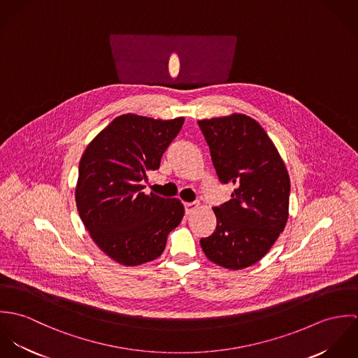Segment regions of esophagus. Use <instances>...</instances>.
Listing matches in <instances>:
<instances>
[{
	"instance_id": "esophagus-1",
	"label": "esophagus",
	"mask_w": 358,
	"mask_h": 358,
	"mask_svg": "<svg viewBox=\"0 0 358 358\" xmlns=\"http://www.w3.org/2000/svg\"><path fill=\"white\" fill-rule=\"evenodd\" d=\"M199 206H200L199 203H186V204H185V208H186V212H187V213L194 212L196 209H199Z\"/></svg>"
}]
</instances>
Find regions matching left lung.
Here are the masks:
<instances>
[{"label": "left lung", "mask_w": 358, "mask_h": 358, "mask_svg": "<svg viewBox=\"0 0 358 358\" xmlns=\"http://www.w3.org/2000/svg\"><path fill=\"white\" fill-rule=\"evenodd\" d=\"M219 180L236 186L215 206L216 229L201 238L206 257L230 270L250 267L266 255L289 216V175L266 131L254 118L233 113L200 120Z\"/></svg>", "instance_id": "obj_1"}]
</instances>
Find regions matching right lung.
<instances>
[{
  "instance_id": "1",
  "label": "right lung",
  "mask_w": 358,
  "mask_h": 358,
  "mask_svg": "<svg viewBox=\"0 0 358 358\" xmlns=\"http://www.w3.org/2000/svg\"><path fill=\"white\" fill-rule=\"evenodd\" d=\"M183 117L154 120L138 114L114 118L87 146L80 159L76 203L94 243L124 266L152 262L183 219L178 199L142 190L146 172L159 168Z\"/></svg>"
}]
</instances>
